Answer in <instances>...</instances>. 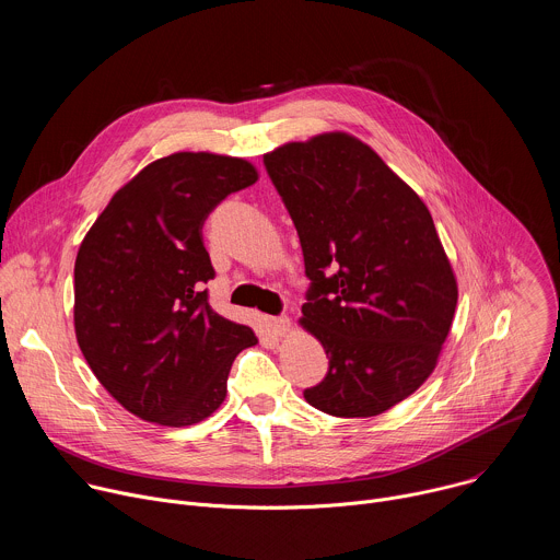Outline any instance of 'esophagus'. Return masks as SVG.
<instances>
[{
  "label": "esophagus",
  "mask_w": 560,
  "mask_h": 560,
  "mask_svg": "<svg viewBox=\"0 0 560 560\" xmlns=\"http://www.w3.org/2000/svg\"><path fill=\"white\" fill-rule=\"evenodd\" d=\"M268 326H270V330H272L277 337H285V335L292 332V322H290L288 316H272L270 322H268Z\"/></svg>",
  "instance_id": "1"
}]
</instances>
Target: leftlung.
Returning <instances> with one entry per match:
<instances>
[{
  "instance_id": "1",
  "label": "left lung",
  "mask_w": 560,
  "mask_h": 560,
  "mask_svg": "<svg viewBox=\"0 0 560 560\" xmlns=\"http://www.w3.org/2000/svg\"><path fill=\"white\" fill-rule=\"evenodd\" d=\"M312 281L299 324L324 346L305 401L368 419L415 394L439 363L458 285L421 197L354 135L335 130L264 154Z\"/></svg>"
}]
</instances>
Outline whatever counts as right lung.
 Here are the masks:
<instances>
[{"label":"right lung","mask_w":560,"mask_h":560,"mask_svg":"<svg viewBox=\"0 0 560 560\" xmlns=\"http://www.w3.org/2000/svg\"><path fill=\"white\" fill-rule=\"evenodd\" d=\"M259 179L242 156L175 152L121 186L74 261V337L97 381L130 415L168 428L223 404L248 326L208 305L214 277L201 228L230 192Z\"/></svg>","instance_id":"1"}]
</instances>
